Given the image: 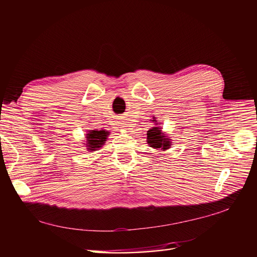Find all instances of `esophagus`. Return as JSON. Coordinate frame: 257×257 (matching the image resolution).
I'll use <instances>...</instances> for the list:
<instances>
[{"instance_id":"34e87169","label":"esophagus","mask_w":257,"mask_h":257,"mask_svg":"<svg viewBox=\"0 0 257 257\" xmlns=\"http://www.w3.org/2000/svg\"><path fill=\"white\" fill-rule=\"evenodd\" d=\"M121 126L123 127V128H126V127H128V124L127 123H121Z\"/></svg>"}]
</instances>
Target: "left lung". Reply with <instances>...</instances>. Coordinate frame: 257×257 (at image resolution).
Masks as SVG:
<instances>
[{
  "instance_id": "1",
  "label": "left lung",
  "mask_w": 257,
  "mask_h": 257,
  "mask_svg": "<svg viewBox=\"0 0 257 257\" xmlns=\"http://www.w3.org/2000/svg\"><path fill=\"white\" fill-rule=\"evenodd\" d=\"M157 122V120H153ZM147 143L150 145V147L154 149H162L163 151L167 150L170 148L172 142L168 137L165 136L164 133H162L161 127H152L147 132Z\"/></svg>"
}]
</instances>
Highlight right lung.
Masks as SVG:
<instances>
[{"label":"right lung","instance_id":"obj_1","mask_svg":"<svg viewBox=\"0 0 257 257\" xmlns=\"http://www.w3.org/2000/svg\"><path fill=\"white\" fill-rule=\"evenodd\" d=\"M109 132L100 130V131H96V130H90L89 133L87 134V149L90 151H95L97 150L98 148L102 147L104 145V143L106 142L107 136L109 135L108 134Z\"/></svg>","mask_w":257,"mask_h":257}]
</instances>
